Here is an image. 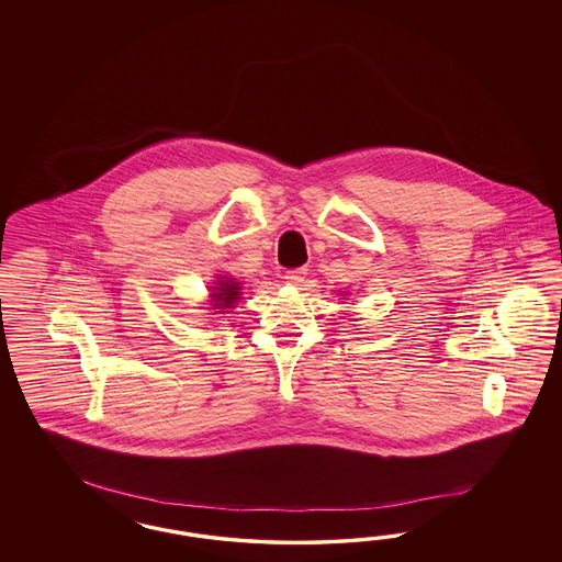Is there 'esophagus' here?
<instances>
[{"mask_svg":"<svg viewBox=\"0 0 562 562\" xmlns=\"http://www.w3.org/2000/svg\"><path fill=\"white\" fill-rule=\"evenodd\" d=\"M306 273H308V270H306V268H294V270H289L284 278H286V282H289V284H292V286H303Z\"/></svg>","mask_w":562,"mask_h":562,"instance_id":"1","label":"esophagus"}]
</instances>
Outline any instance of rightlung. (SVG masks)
I'll return each instance as SVG.
<instances>
[{
	"mask_svg": "<svg viewBox=\"0 0 562 562\" xmlns=\"http://www.w3.org/2000/svg\"><path fill=\"white\" fill-rule=\"evenodd\" d=\"M214 306L212 308H226V306H233V303L238 299V286L237 284H233L231 280H226V282H221L218 286H214Z\"/></svg>",
	"mask_w": 562,
	"mask_h": 562,
	"instance_id": "obj_1",
	"label": "right lung"
}]
</instances>
